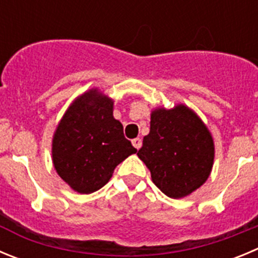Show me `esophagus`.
<instances>
[{
	"label": "esophagus",
	"mask_w": 258,
	"mask_h": 258,
	"mask_svg": "<svg viewBox=\"0 0 258 258\" xmlns=\"http://www.w3.org/2000/svg\"><path fill=\"white\" fill-rule=\"evenodd\" d=\"M132 143H133V146L137 148V150H139V148L142 147V139L141 138H134L133 141H132Z\"/></svg>",
	"instance_id": "obj_1"
}]
</instances>
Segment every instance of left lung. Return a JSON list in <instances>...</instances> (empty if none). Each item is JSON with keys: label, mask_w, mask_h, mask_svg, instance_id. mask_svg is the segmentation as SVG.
<instances>
[{"label": "left lung", "mask_w": 258, "mask_h": 258, "mask_svg": "<svg viewBox=\"0 0 258 258\" xmlns=\"http://www.w3.org/2000/svg\"><path fill=\"white\" fill-rule=\"evenodd\" d=\"M138 157L151 178L170 198H181L200 188L214 164V141L202 120L186 106L158 108L151 115L150 134Z\"/></svg>", "instance_id": "left-lung-1"}]
</instances>
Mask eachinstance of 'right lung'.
<instances>
[{
	"instance_id": "1",
	"label": "right lung",
	"mask_w": 258,
	"mask_h": 258,
	"mask_svg": "<svg viewBox=\"0 0 258 258\" xmlns=\"http://www.w3.org/2000/svg\"><path fill=\"white\" fill-rule=\"evenodd\" d=\"M113 102L97 89L73 102L58 124L52 143L53 165L74 190L89 195L111 179L115 167L137 150L113 119Z\"/></svg>"
}]
</instances>
